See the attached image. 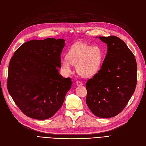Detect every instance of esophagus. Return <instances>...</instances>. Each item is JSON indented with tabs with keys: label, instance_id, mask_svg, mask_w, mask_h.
I'll use <instances>...</instances> for the list:
<instances>
[{
	"label": "esophagus",
	"instance_id": "1",
	"mask_svg": "<svg viewBox=\"0 0 146 146\" xmlns=\"http://www.w3.org/2000/svg\"><path fill=\"white\" fill-rule=\"evenodd\" d=\"M76 85H77V86H80L83 85V83L80 81H76Z\"/></svg>",
	"mask_w": 146,
	"mask_h": 146
}]
</instances>
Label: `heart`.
Segmentation results:
<instances>
[{"label": "heart", "instance_id": "b5f03b06", "mask_svg": "<svg viewBox=\"0 0 146 146\" xmlns=\"http://www.w3.org/2000/svg\"><path fill=\"white\" fill-rule=\"evenodd\" d=\"M103 53L98 46L79 44L68 51L67 58L61 60L63 73L67 75L72 73V64L76 66V70L83 78H89L95 76L102 65Z\"/></svg>", "mask_w": 146, "mask_h": 146}]
</instances>
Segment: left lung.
Here are the masks:
<instances>
[{
    "instance_id": "8db88e82",
    "label": "left lung",
    "mask_w": 146,
    "mask_h": 146,
    "mask_svg": "<svg viewBox=\"0 0 146 146\" xmlns=\"http://www.w3.org/2000/svg\"><path fill=\"white\" fill-rule=\"evenodd\" d=\"M99 38L107 44L108 51L101 68L86 84V102L95 115L107 118L119 114L133 95L137 63L133 53L118 37Z\"/></svg>"
}]
</instances>
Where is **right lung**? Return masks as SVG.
Here are the masks:
<instances>
[{
  "label": "right lung",
  "mask_w": 146,
  "mask_h": 146,
  "mask_svg": "<svg viewBox=\"0 0 146 146\" xmlns=\"http://www.w3.org/2000/svg\"><path fill=\"white\" fill-rule=\"evenodd\" d=\"M65 40L46 38L23 44L9 64L7 88L13 101L27 117H52L61 108L72 79L58 73Z\"/></svg>",
  "instance_id": "1"
}]
</instances>
